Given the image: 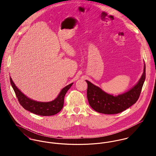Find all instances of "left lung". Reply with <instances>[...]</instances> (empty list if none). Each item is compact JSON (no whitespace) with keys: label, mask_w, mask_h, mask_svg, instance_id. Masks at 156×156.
Wrapping results in <instances>:
<instances>
[{"label":"left lung","mask_w":156,"mask_h":156,"mask_svg":"<svg viewBox=\"0 0 156 156\" xmlns=\"http://www.w3.org/2000/svg\"><path fill=\"white\" fill-rule=\"evenodd\" d=\"M145 79V64L139 82L132 89L117 96L109 94L89 81L87 98L89 105L96 112L104 114H116L132 106L138 100Z\"/></svg>","instance_id":"8db88e82"}]
</instances>
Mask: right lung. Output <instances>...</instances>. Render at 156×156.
<instances>
[{"label":"right lung","mask_w":156,"mask_h":156,"mask_svg":"<svg viewBox=\"0 0 156 156\" xmlns=\"http://www.w3.org/2000/svg\"><path fill=\"white\" fill-rule=\"evenodd\" d=\"M10 82L16 97L23 108L28 111L41 116H51L61 111L64 106L65 95L73 84V83H71L64 87L54 100L49 102H40L26 97L16 86L11 77Z\"/></svg>","instance_id":"add662e5"}]
</instances>
